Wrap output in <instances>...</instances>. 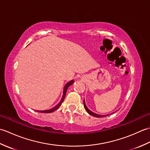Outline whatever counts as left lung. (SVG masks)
<instances>
[{
	"label": "left lung",
	"mask_w": 150,
	"mask_h": 150,
	"mask_svg": "<svg viewBox=\"0 0 150 150\" xmlns=\"http://www.w3.org/2000/svg\"><path fill=\"white\" fill-rule=\"evenodd\" d=\"M84 108L86 109V110L87 112L90 115H92V116H94V117H106V116L108 115H98V114L94 113L93 112H92V111H91L90 110H89L88 108L86 107V104H85L84 100Z\"/></svg>",
	"instance_id": "obj_1"
}]
</instances>
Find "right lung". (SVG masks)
Segmentation results:
<instances>
[{
    "label": "right lung",
    "instance_id": "1",
    "mask_svg": "<svg viewBox=\"0 0 150 150\" xmlns=\"http://www.w3.org/2000/svg\"><path fill=\"white\" fill-rule=\"evenodd\" d=\"M73 83V81L72 80V81H69V82H68V83H67V84H66V86H64V88L63 96H62V99H61V100H60V103H59L57 105V106H55V107L53 108L52 109H50V110H44V111H37V112L45 113H52V112H53V111H55L56 110L58 109V108H59L60 106H61V104H62V102H63L64 99V98H65V97H66V91H67V90H68V87L69 86H71Z\"/></svg>",
    "mask_w": 150,
    "mask_h": 150
}]
</instances>
